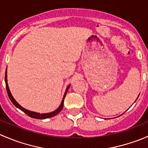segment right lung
<instances>
[{
	"label": "right lung",
	"instance_id": "1",
	"mask_svg": "<svg viewBox=\"0 0 148 148\" xmlns=\"http://www.w3.org/2000/svg\"><path fill=\"white\" fill-rule=\"evenodd\" d=\"M5 86H6V90H7V92H8V97H9L10 101H11L12 103H13V104H14L16 107H18V108L20 109L21 111H23V112L26 113V114H27L28 116H29V117H32V118H35V119H40V120H43V119H46V118H49V117H53V116H55L56 114H57L58 113L62 111V108H63V106H64V98L66 97V93H67V91H68V89H69V86L68 87L66 88V90L64 95V97H63V99H62V103H61L60 106H59V107L57 109V110H56L55 111L52 112H50V113H46V114H39V113L34 112H31V111H29V110H26V109H24L23 107H22L21 106L18 104V103L15 100L14 98H13V96L11 95V93H10L9 88H8V83H7V69H6V70H5Z\"/></svg>",
	"mask_w": 148,
	"mask_h": 148
}]
</instances>
